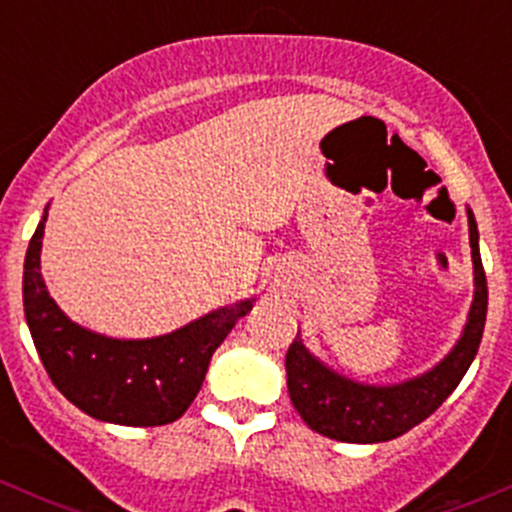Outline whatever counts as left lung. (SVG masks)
Wrapping results in <instances>:
<instances>
[{"mask_svg":"<svg viewBox=\"0 0 512 512\" xmlns=\"http://www.w3.org/2000/svg\"><path fill=\"white\" fill-rule=\"evenodd\" d=\"M466 215L476 289L461 339L433 369L401 384H361L319 361L304 347L299 334L289 344L285 359L289 399L312 431L344 443L391 441L426 421L461 384L478 354L488 312V285L480 262L478 225L471 208Z\"/></svg>","mask_w":512,"mask_h":512,"instance_id":"left-lung-1","label":"left lung"}]
</instances>
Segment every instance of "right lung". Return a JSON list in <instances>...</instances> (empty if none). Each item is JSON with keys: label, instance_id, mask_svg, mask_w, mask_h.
Masks as SVG:
<instances>
[{"label": "right lung", "instance_id": "1", "mask_svg": "<svg viewBox=\"0 0 512 512\" xmlns=\"http://www.w3.org/2000/svg\"><path fill=\"white\" fill-rule=\"evenodd\" d=\"M46 210L24 260V317L46 374L84 414L118 426H165L188 411L215 349L255 299L220 307L151 339H113L71 322L41 277Z\"/></svg>", "mask_w": 512, "mask_h": 512}]
</instances>
